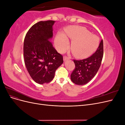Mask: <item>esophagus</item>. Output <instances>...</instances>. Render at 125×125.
I'll list each match as a JSON object with an SVG mask.
<instances>
[{
    "label": "esophagus",
    "instance_id": "obj_1",
    "mask_svg": "<svg viewBox=\"0 0 125 125\" xmlns=\"http://www.w3.org/2000/svg\"><path fill=\"white\" fill-rule=\"evenodd\" d=\"M63 61L64 62H66V60L69 59V58L67 57H66V56H64L63 58Z\"/></svg>",
    "mask_w": 125,
    "mask_h": 125
}]
</instances>
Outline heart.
<instances>
[{
  "instance_id": "heart-1",
  "label": "heart",
  "mask_w": 125,
  "mask_h": 125,
  "mask_svg": "<svg viewBox=\"0 0 125 125\" xmlns=\"http://www.w3.org/2000/svg\"><path fill=\"white\" fill-rule=\"evenodd\" d=\"M73 40L71 50L73 54L77 57H83L90 54L97 47L99 38L83 27L69 26L65 30V35L58 33L55 43L59 52L66 51L69 47L67 37Z\"/></svg>"
}]
</instances>
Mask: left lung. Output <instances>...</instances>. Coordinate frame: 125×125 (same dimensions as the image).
Listing matches in <instances>:
<instances>
[{
	"label": "left lung",
	"instance_id": "left-lung-1",
	"mask_svg": "<svg viewBox=\"0 0 125 125\" xmlns=\"http://www.w3.org/2000/svg\"><path fill=\"white\" fill-rule=\"evenodd\" d=\"M103 56V42L101 40L96 51L89 57L82 60H73L75 69L70 78L74 83L84 85L94 77L99 70Z\"/></svg>",
	"mask_w": 125,
	"mask_h": 125
}]
</instances>
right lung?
Returning <instances> with one entry per match:
<instances>
[{
    "label": "right lung",
    "mask_w": 125,
    "mask_h": 125,
    "mask_svg": "<svg viewBox=\"0 0 125 125\" xmlns=\"http://www.w3.org/2000/svg\"><path fill=\"white\" fill-rule=\"evenodd\" d=\"M55 21H40L34 24L24 40L23 56L30 76L40 84L47 83L53 78L56 70L63 62L50 40L53 36L52 26Z\"/></svg>",
    "instance_id": "right-lung-1"
}]
</instances>
